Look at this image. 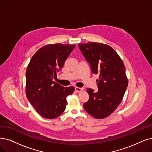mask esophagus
Returning <instances> with one entry per match:
<instances>
[{
  "instance_id": "1",
  "label": "esophagus",
  "mask_w": 152,
  "mask_h": 152,
  "mask_svg": "<svg viewBox=\"0 0 152 152\" xmlns=\"http://www.w3.org/2000/svg\"><path fill=\"white\" fill-rule=\"evenodd\" d=\"M75 90L76 92H81L82 91H83V88H80V87H75Z\"/></svg>"
}]
</instances>
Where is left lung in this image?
Segmentation results:
<instances>
[{
    "label": "left lung",
    "mask_w": 152,
    "mask_h": 152,
    "mask_svg": "<svg viewBox=\"0 0 152 152\" xmlns=\"http://www.w3.org/2000/svg\"><path fill=\"white\" fill-rule=\"evenodd\" d=\"M78 47L90 64L92 73L99 75L98 92L87 89L89 99L83 107L95 118H107L120 105L128 86L124 64L117 52L107 44L88 42L79 44Z\"/></svg>",
    "instance_id": "left-lung-1"
}]
</instances>
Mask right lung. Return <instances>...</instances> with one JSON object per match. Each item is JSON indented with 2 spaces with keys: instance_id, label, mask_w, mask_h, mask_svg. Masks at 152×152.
I'll return each mask as SVG.
<instances>
[{
  "instance_id": "obj_1",
  "label": "right lung",
  "mask_w": 152,
  "mask_h": 152,
  "mask_svg": "<svg viewBox=\"0 0 152 152\" xmlns=\"http://www.w3.org/2000/svg\"><path fill=\"white\" fill-rule=\"evenodd\" d=\"M75 45L48 44L35 53L26 70L27 98L42 117L53 119L60 116L67 105L66 96L74 87H64L53 82Z\"/></svg>"
}]
</instances>
